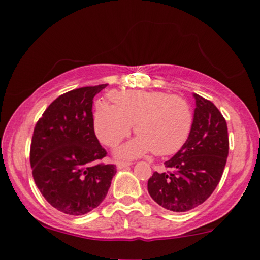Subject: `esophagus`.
Here are the masks:
<instances>
[{
  "label": "esophagus",
  "mask_w": 260,
  "mask_h": 260,
  "mask_svg": "<svg viewBox=\"0 0 260 260\" xmlns=\"http://www.w3.org/2000/svg\"><path fill=\"white\" fill-rule=\"evenodd\" d=\"M132 165V162L131 161H118L117 162V169H124V168H128V166Z\"/></svg>",
  "instance_id": "1"
}]
</instances>
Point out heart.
<instances>
[{
	"label": "heart",
	"mask_w": 260,
	"mask_h": 260,
	"mask_svg": "<svg viewBox=\"0 0 260 260\" xmlns=\"http://www.w3.org/2000/svg\"><path fill=\"white\" fill-rule=\"evenodd\" d=\"M110 98L113 105L100 100L92 113L100 142L113 147L129 134L133 123L138 134L118 149V156L134 157L151 150L159 156L171 155L183 147L192 132V106L180 95L128 90L111 92Z\"/></svg>",
	"instance_id": "obj_1"
}]
</instances>
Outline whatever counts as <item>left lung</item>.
<instances>
[{
	"label": "left lung",
	"instance_id": "left-lung-1",
	"mask_svg": "<svg viewBox=\"0 0 260 260\" xmlns=\"http://www.w3.org/2000/svg\"><path fill=\"white\" fill-rule=\"evenodd\" d=\"M196 99L192 132L183 147L154 172L148 192L162 208L188 211L204 203L219 184L229 155L228 124L211 101Z\"/></svg>",
	"mask_w": 260,
	"mask_h": 260
}]
</instances>
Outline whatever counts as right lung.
<instances>
[{"mask_svg": "<svg viewBox=\"0 0 260 260\" xmlns=\"http://www.w3.org/2000/svg\"><path fill=\"white\" fill-rule=\"evenodd\" d=\"M107 84L59 95L39 118L32 133L30 165L35 184L53 208L83 215L105 199L116 174L92 126V99Z\"/></svg>", "mask_w": 260, "mask_h": 260, "instance_id": "right-lung-1", "label": "right lung"}]
</instances>
